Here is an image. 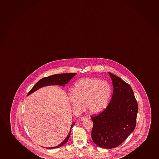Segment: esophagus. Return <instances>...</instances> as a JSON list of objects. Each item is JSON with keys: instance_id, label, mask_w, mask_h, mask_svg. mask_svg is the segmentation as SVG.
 Instances as JSON below:
<instances>
[{"instance_id": "34e87169", "label": "esophagus", "mask_w": 159, "mask_h": 159, "mask_svg": "<svg viewBox=\"0 0 159 159\" xmlns=\"http://www.w3.org/2000/svg\"><path fill=\"white\" fill-rule=\"evenodd\" d=\"M89 119V118H88V117H84V116H83L82 117H81V118H80V120H86V119Z\"/></svg>"}]
</instances>
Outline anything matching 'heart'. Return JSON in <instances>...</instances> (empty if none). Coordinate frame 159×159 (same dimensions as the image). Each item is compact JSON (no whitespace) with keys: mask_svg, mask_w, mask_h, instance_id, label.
<instances>
[{"mask_svg":"<svg viewBox=\"0 0 159 159\" xmlns=\"http://www.w3.org/2000/svg\"><path fill=\"white\" fill-rule=\"evenodd\" d=\"M111 86L109 83L93 77H86L78 80L75 90L68 94L75 109L85 107L89 113L97 114L103 111L108 106L111 96Z\"/></svg>","mask_w":159,"mask_h":159,"instance_id":"obj_1","label":"heart"}]
</instances>
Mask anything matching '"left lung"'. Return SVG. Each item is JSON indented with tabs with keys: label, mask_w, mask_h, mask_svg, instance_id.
Wrapping results in <instances>:
<instances>
[{
	"label": "left lung",
	"mask_w": 159,
	"mask_h": 159,
	"mask_svg": "<svg viewBox=\"0 0 159 159\" xmlns=\"http://www.w3.org/2000/svg\"><path fill=\"white\" fill-rule=\"evenodd\" d=\"M113 86L109 104L93 121L91 137L100 148L111 149L122 144L134 131L138 104L129 84L109 73Z\"/></svg>",
	"instance_id": "1"
}]
</instances>
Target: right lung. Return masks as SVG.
<instances>
[{
  "label": "right lung",
  "instance_id": "obj_1",
  "mask_svg": "<svg viewBox=\"0 0 159 159\" xmlns=\"http://www.w3.org/2000/svg\"><path fill=\"white\" fill-rule=\"evenodd\" d=\"M76 75V73H65V74H55V75H51L48 77H44L43 79H41L40 80H39L38 82L35 84L34 86L32 88V89L28 93V95L31 94V93H33L34 92L37 91L39 89L43 87V86H50V85H60V86H64L65 84H67L68 83L73 79L75 75ZM75 124V122L72 123L70 132L68 134L67 136L66 139H64L62 142L58 146L55 147H51V148H60L61 146L64 145L65 143H67L68 140L69 139L70 137V133H71V128H73V126Z\"/></svg>",
  "mask_w": 159,
  "mask_h": 159
}]
</instances>
